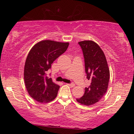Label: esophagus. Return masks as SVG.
<instances>
[{
	"instance_id": "obj_1",
	"label": "esophagus",
	"mask_w": 134,
	"mask_h": 134,
	"mask_svg": "<svg viewBox=\"0 0 134 134\" xmlns=\"http://www.w3.org/2000/svg\"><path fill=\"white\" fill-rule=\"evenodd\" d=\"M67 84L69 86L72 87H73L75 86V84H73V83H72V84Z\"/></svg>"
}]
</instances>
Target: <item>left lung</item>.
Wrapping results in <instances>:
<instances>
[{
	"mask_svg": "<svg viewBox=\"0 0 134 134\" xmlns=\"http://www.w3.org/2000/svg\"><path fill=\"white\" fill-rule=\"evenodd\" d=\"M79 44L84 55L87 79L90 80L91 84L85 88L83 96L76 100L84 105H93L107 93L110 76V69L103 51L96 42L84 40L79 41Z\"/></svg>",
	"mask_w": 134,
	"mask_h": 134,
	"instance_id": "obj_1",
	"label": "left lung"
}]
</instances>
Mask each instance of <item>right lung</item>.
<instances>
[{
  "label": "right lung",
  "instance_id": "obj_1",
  "mask_svg": "<svg viewBox=\"0 0 134 134\" xmlns=\"http://www.w3.org/2000/svg\"><path fill=\"white\" fill-rule=\"evenodd\" d=\"M69 42L42 40L29 52L24 69V80L29 95L40 103H48L57 96L60 86L46 76L52 64L65 52Z\"/></svg>",
  "mask_w": 134,
  "mask_h": 134
}]
</instances>
